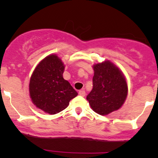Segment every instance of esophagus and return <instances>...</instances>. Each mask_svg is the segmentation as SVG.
<instances>
[{
	"label": "esophagus",
	"mask_w": 158,
	"mask_h": 158,
	"mask_svg": "<svg viewBox=\"0 0 158 158\" xmlns=\"http://www.w3.org/2000/svg\"><path fill=\"white\" fill-rule=\"evenodd\" d=\"M79 95H81V96H85V92L84 90H80L79 92Z\"/></svg>",
	"instance_id": "34e87169"
}]
</instances>
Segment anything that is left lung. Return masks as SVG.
<instances>
[{
    "label": "left lung",
    "instance_id": "left-lung-1",
    "mask_svg": "<svg viewBox=\"0 0 158 158\" xmlns=\"http://www.w3.org/2000/svg\"><path fill=\"white\" fill-rule=\"evenodd\" d=\"M93 88L87 95L91 108L101 115L118 110L128 95V84L123 73L109 60L92 66Z\"/></svg>",
    "mask_w": 158,
    "mask_h": 158
}]
</instances>
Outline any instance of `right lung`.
I'll list each match as a JSON object with an SVG mask.
<instances>
[{
    "instance_id": "obj_1",
    "label": "right lung",
    "mask_w": 158,
    "mask_h": 158,
    "mask_svg": "<svg viewBox=\"0 0 158 158\" xmlns=\"http://www.w3.org/2000/svg\"><path fill=\"white\" fill-rule=\"evenodd\" d=\"M64 63L56 54L46 56L33 70L29 92L32 102L37 109L55 114L69 106L78 95L67 80L63 79Z\"/></svg>"
}]
</instances>
